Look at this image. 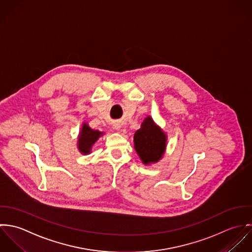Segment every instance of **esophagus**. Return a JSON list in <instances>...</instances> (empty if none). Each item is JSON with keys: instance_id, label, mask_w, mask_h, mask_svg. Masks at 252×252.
<instances>
[{"instance_id": "esophagus-1", "label": "esophagus", "mask_w": 252, "mask_h": 252, "mask_svg": "<svg viewBox=\"0 0 252 252\" xmlns=\"http://www.w3.org/2000/svg\"><path fill=\"white\" fill-rule=\"evenodd\" d=\"M114 128H115V129H119V128H120V126H118V125H116V126H115V127H114Z\"/></svg>"}]
</instances>
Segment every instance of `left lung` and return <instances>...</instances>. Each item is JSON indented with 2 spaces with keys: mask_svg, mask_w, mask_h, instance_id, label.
Returning a JSON list of instances; mask_svg holds the SVG:
<instances>
[{
  "mask_svg": "<svg viewBox=\"0 0 252 252\" xmlns=\"http://www.w3.org/2000/svg\"><path fill=\"white\" fill-rule=\"evenodd\" d=\"M165 134L158 127L150 117L134 134V148L145 164L158 161L165 148Z\"/></svg>",
  "mask_w": 252,
  "mask_h": 252,
  "instance_id": "8db88e82",
  "label": "left lung"
}]
</instances>
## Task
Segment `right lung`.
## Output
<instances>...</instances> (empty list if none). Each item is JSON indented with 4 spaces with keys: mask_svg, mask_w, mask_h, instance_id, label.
<instances>
[{
    "mask_svg": "<svg viewBox=\"0 0 252 252\" xmlns=\"http://www.w3.org/2000/svg\"><path fill=\"white\" fill-rule=\"evenodd\" d=\"M102 132L98 130H94L88 125H84L79 137V149L83 154H89L92 146L99 138Z\"/></svg>",
    "mask_w": 252,
    "mask_h": 252,
    "instance_id": "right-lung-1",
    "label": "right lung"
}]
</instances>
